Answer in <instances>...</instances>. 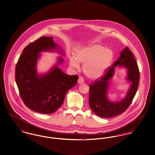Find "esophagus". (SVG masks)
Returning a JSON list of instances; mask_svg holds the SVG:
<instances>
[{"instance_id":"obj_1","label":"esophagus","mask_w":155,"mask_h":155,"mask_svg":"<svg viewBox=\"0 0 155 155\" xmlns=\"http://www.w3.org/2000/svg\"><path fill=\"white\" fill-rule=\"evenodd\" d=\"M84 79L83 78V77L80 76V77L79 78V79H78V83L79 84H82V83H84Z\"/></svg>"}]
</instances>
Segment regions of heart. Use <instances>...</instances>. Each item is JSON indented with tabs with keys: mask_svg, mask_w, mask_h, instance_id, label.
Wrapping results in <instances>:
<instances>
[{
	"mask_svg": "<svg viewBox=\"0 0 155 155\" xmlns=\"http://www.w3.org/2000/svg\"><path fill=\"white\" fill-rule=\"evenodd\" d=\"M114 57V53L112 49L95 43L78 50L76 58H71V65L78 68V61L84 63L83 70L84 74L89 78L96 79L105 74Z\"/></svg>",
	"mask_w": 155,
	"mask_h": 155,
	"instance_id": "obj_1",
	"label": "heart"
}]
</instances>
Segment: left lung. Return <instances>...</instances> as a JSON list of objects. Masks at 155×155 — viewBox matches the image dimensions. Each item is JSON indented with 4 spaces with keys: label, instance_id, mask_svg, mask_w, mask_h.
Listing matches in <instances>:
<instances>
[{
    "label": "left lung",
    "instance_id": "obj_1",
    "mask_svg": "<svg viewBox=\"0 0 155 155\" xmlns=\"http://www.w3.org/2000/svg\"><path fill=\"white\" fill-rule=\"evenodd\" d=\"M117 65L128 68V79L132 85L127 97L120 102L111 103L106 97L109 81L113 77L114 68ZM140 79V71L134 56L128 47L120 53L119 60L108 68L105 74L90 84L89 105L97 116L102 117H112L121 114L127 110L133 100L137 91Z\"/></svg>",
    "mask_w": 155,
    "mask_h": 155
}]
</instances>
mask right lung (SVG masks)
Listing matches in <instances>:
<instances>
[{
    "instance_id": "right-lung-1",
    "label": "right lung",
    "mask_w": 155,
    "mask_h": 155,
    "mask_svg": "<svg viewBox=\"0 0 155 155\" xmlns=\"http://www.w3.org/2000/svg\"><path fill=\"white\" fill-rule=\"evenodd\" d=\"M56 47L51 37L41 36L24 48L15 67V81L22 100L28 108L43 114L54 113L60 107L79 78L63 73L57 67L48 74L37 75L38 53ZM62 61L61 58L59 63Z\"/></svg>"
}]
</instances>
